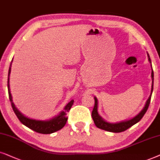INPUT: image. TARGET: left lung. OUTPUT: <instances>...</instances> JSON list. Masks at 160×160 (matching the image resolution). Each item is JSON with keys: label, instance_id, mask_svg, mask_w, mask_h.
<instances>
[{"label": "left lung", "instance_id": "obj_1", "mask_svg": "<svg viewBox=\"0 0 160 160\" xmlns=\"http://www.w3.org/2000/svg\"><path fill=\"white\" fill-rule=\"evenodd\" d=\"M147 55H148V61H149L150 63L152 64V61H151L149 55H148V53ZM152 91H151V94L149 96V97H148V100L146 101V103L144 106L143 109H142L141 111L137 115V116H135L132 118L129 119V120L121 121V122H118V123H109V122H107V121H105L101 116H99V113H98V111H97L98 101H97V97H94L95 104H94V107H93L92 113H91V116H92L93 122H94L96 126H97L98 128L103 129V130L117 133V132H121L127 130V129H129V127L133 126L134 124H135V123H137L138 121H140V119L142 118V116H143L145 113L146 112L151 102V98H152V94L153 92V86H154V71H153V69L152 71Z\"/></svg>", "mask_w": 160, "mask_h": 160}]
</instances>
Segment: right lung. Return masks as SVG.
<instances>
[{"instance_id": "obj_1", "label": "right lung", "mask_w": 160, "mask_h": 160, "mask_svg": "<svg viewBox=\"0 0 160 160\" xmlns=\"http://www.w3.org/2000/svg\"><path fill=\"white\" fill-rule=\"evenodd\" d=\"M11 67H12V63H11L9 69H8V97H9V100L11 102L12 109H13L14 113L16 114L19 120L22 124L25 126L28 127L32 130L37 132L38 133L41 134H51L60 130L65 126L66 123L67 121V112L69 111L71 109L72 105L74 103V100L72 99L70 101L67 105L65 106L64 110L60 112V114L57 116L48 121H40V120H35V119H31L27 118L24 115H22L21 112L18 110V108L14 105L13 100H12V97L11 94L10 87H9V76L11 73Z\"/></svg>"}]
</instances>
